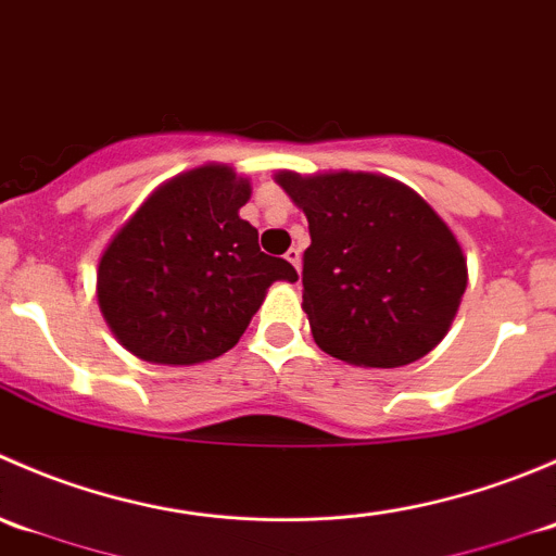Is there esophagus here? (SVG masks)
Returning <instances> with one entry per match:
<instances>
[{
	"label": "esophagus",
	"mask_w": 556,
	"mask_h": 556,
	"mask_svg": "<svg viewBox=\"0 0 556 556\" xmlns=\"http://www.w3.org/2000/svg\"><path fill=\"white\" fill-rule=\"evenodd\" d=\"M285 257H288V261L301 271V247H290V250L285 252Z\"/></svg>",
	"instance_id": "34e87169"
}]
</instances>
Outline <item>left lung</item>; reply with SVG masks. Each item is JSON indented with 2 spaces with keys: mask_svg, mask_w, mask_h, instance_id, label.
I'll use <instances>...</instances> for the list:
<instances>
[{
  "mask_svg": "<svg viewBox=\"0 0 556 556\" xmlns=\"http://www.w3.org/2000/svg\"><path fill=\"white\" fill-rule=\"evenodd\" d=\"M277 182L309 220L301 277L319 350L368 368L428 355L468 285L446 223L414 190L379 174L282 172Z\"/></svg>",
  "mask_w": 556,
  "mask_h": 556,
  "instance_id": "left-lung-1",
  "label": "left lung"
}]
</instances>
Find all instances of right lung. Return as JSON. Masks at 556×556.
Segmentation results:
<instances>
[{
	"label": "right lung",
	"instance_id": "right-lung-1",
	"mask_svg": "<svg viewBox=\"0 0 556 556\" xmlns=\"http://www.w3.org/2000/svg\"><path fill=\"white\" fill-rule=\"evenodd\" d=\"M250 182L201 166L161 185L99 261V306L128 352L161 366H193L231 350L268 285L295 282L285 257L257 247L239 217Z\"/></svg>",
	"mask_w": 556,
	"mask_h": 556
}]
</instances>
